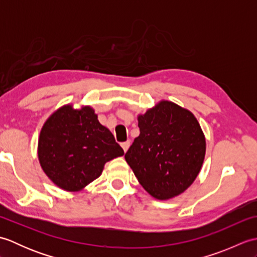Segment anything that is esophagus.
<instances>
[{
    "instance_id": "obj_1",
    "label": "esophagus",
    "mask_w": 257,
    "mask_h": 257,
    "mask_svg": "<svg viewBox=\"0 0 257 257\" xmlns=\"http://www.w3.org/2000/svg\"><path fill=\"white\" fill-rule=\"evenodd\" d=\"M121 147H122L123 151H124V152H127L128 148L130 147V141H124V143H122V144H121Z\"/></svg>"
}]
</instances>
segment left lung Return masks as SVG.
Here are the masks:
<instances>
[{
  "label": "left lung",
  "instance_id": "left-lung-1",
  "mask_svg": "<svg viewBox=\"0 0 257 257\" xmlns=\"http://www.w3.org/2000/svg\"><path fill=\"white\" fill-rule=\"evenodd\" d=\"M140 135L124 159L144 189L154 198L168 200L183 193L201 170L205 137L194 114L161 100L138 116Z\"/></svg>",
  "mask_w": 257,
  "mask_h": 257
}]
</instances>
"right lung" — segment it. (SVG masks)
<instances>
[{"instance_id": "right-lung-1", "label": "right lung", "mask_w": 257, "mask_h": 257, "mask_svg": "<svg viewBox=\"0 0 257 257\" xmlns=\"http://www.w3.org/2000/svg\"><path fill=\"white\" fill-rule=\"evenodd\" d=\"M37 155L43 171L58 188L77 192L100 176L106 162L124 152L90 106L65 105L43 125Z\"/></svg>"}]
</instances>
